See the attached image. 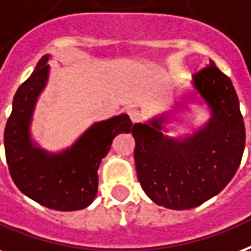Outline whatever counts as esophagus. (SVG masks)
<instances>
[{"label": "esophagus", "instance_id": "34e87169", "mask_svg": "<svg viewBox=\"0 0 251 251\" xmlns=\"http://www.w3.org/2000/svg\"><path fill=\"white\" fill-rule=\"evenodd\" d=\"M127 114H129L130 120H131L133 124H137V122H139L142 120V113L139 112V110H137V109H129V110H127Z\"/></svg>", "mask_w": 251, "mask_h": 251}]
</instances>
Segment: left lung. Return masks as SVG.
I'll return each instance as SVG.
<instances>
[{"label":"left lung","mask_w":251,"mask_h":251,"mask_svg":"<svg viewBox=\"0 0 251 251\" xmlns=\"http://www.w3.org/2000/svg\"><path fill=\"white\" fill-rule=\"evenodd\" d=\"M192 84L212 113L194 135H164L166 116L134 124L131 129L141 187L155 204L168 209H191L221 192L244 154L245 124L232 80L210 60L194 75Z\"/></svg>","instance_id":"8db88e82"}]
</instances>
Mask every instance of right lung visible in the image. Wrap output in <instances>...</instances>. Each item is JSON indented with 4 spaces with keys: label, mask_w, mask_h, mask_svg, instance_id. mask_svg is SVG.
Listing matches in <instances>:
<instances>
[{
    "label": "right lung",
    "mask_w": 251,
    "mask_h": 251,
    "mask_svg": "<svg viewBox=\"0 0 251 251\" xmlns=\"http://www.w3.org/2000/svg\"><path fill=\"white\" fill-rule=\"evenodd\" d=\"M47 60L49 55L42 57L14 96L3 133L9 172L19 191L41 205L63 212L83 209L97 195V170L113 138L131 131L133 124L127 114L96 122L59 154L36 147L30 137V122L38 96L47 83Z\"/></svg>",
    "instance_id": "add662e5"
}]
</instances>
